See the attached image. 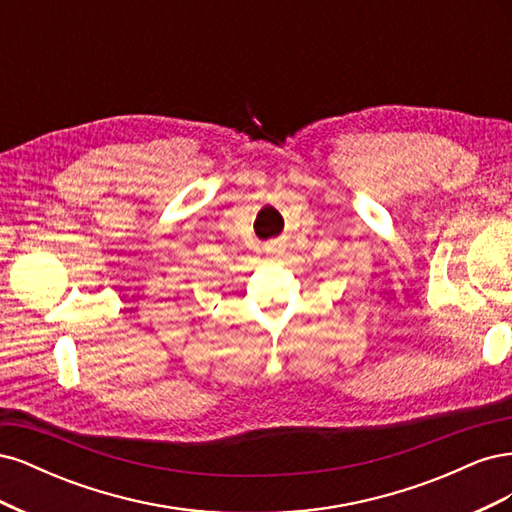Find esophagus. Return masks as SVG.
Returning <instances> with one entry per match:
<instances>
[{
    "label": "esophagus",
    "mask_w": 512,
    "mask_h": 512,
    "mask_svg": "<svg viewBox=\"0 0 512 512\" xmlns=\"http://www.w3.org/2000/svg\"><path fill=\"white\" fill-rule=\"evenodd\" d=\"M280 252H282V245L277 243V241H273V243L267 245V254H273V256H275V254H280Z\"/></svg>",
    "instance_id": "obj_1"
}]
</instances>
